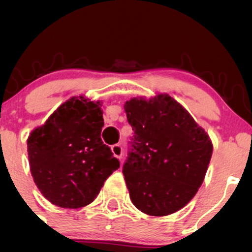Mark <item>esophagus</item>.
<instances>
[{"mask_svg": "<svg viewBox=\"0 0 252 252\" xmlns=\"http://www.w3.org/2000/svg\"><path fill=\"white\" fill-rule=\"evenodd\" d=\"M111 152L114 156H116L118 160H122V155H123V148L121 144H114L111 147Z\"/></svg>", "mask_w": 252, "mask_h": 252, "instance_id": "obj_1", "label": "esophagus"}]
</instances>
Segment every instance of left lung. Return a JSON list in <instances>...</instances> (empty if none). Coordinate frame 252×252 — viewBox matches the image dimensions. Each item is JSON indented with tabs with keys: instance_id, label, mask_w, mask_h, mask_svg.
<instances>
[{
	"instance_id": "left-lung-1",
	"label": "left lung",
	"mask_w": 252,
	"mask_h": 252,
	"mask_svg": "<svg viewBox=\"0 0 252 252\" xmlns=\"http://www.w3.org/2000/svg\"><path fill=\"white\" fill-rule=\"evenodd\" d=\"M134 130L123 175L132 204L149 216H168L186 206L206 175L210 136L167 94L124 104Z\"/></svg>"
}]
</instances>
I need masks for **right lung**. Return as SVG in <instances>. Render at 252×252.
Wrapping results in <instances>:
<instances>
[{"label": "right lung", "instance_id": "add662e5", "mask_svg": "<svg viewBox=\"0 0 252 252\" xmlns=\"http://www.w3.org/2000/svg\"><path fill=\"white\" fill-rule=\"evenodd\" d=\"M100 102L72 97L31 132L27 140L33 180L42 195L63 209L96 199L120 161L103 143Z\"/></svg>", "mask_w": 252, "mask_h": 252}]
</instances>
